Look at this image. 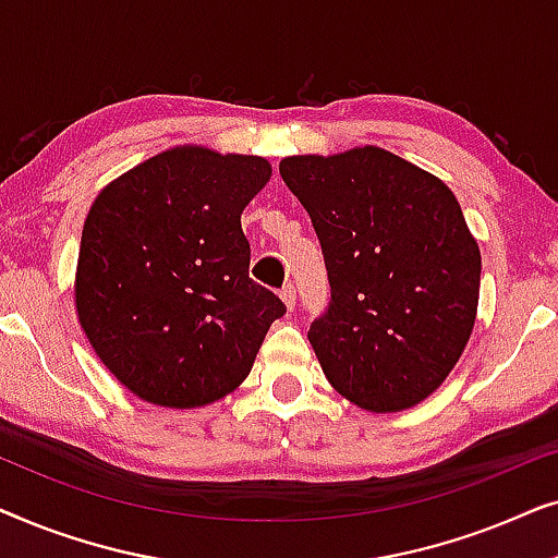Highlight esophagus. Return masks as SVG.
I'll list each match as a JSON object with an SVG mask.
<instances>
[{
  "label": "esophagus",
  "mask_w": 558,
  "mask_h": 558,
  "mask_svg": "<svg viewBox=\"0 0 558 558\" xmlns=\"http://www.w3.org/2000/svg\"><path fill=\"white\" fill-rule=\"evenodd\" d=\"M281 302L287 304L289 312L294 310V304H296V289H294V284H284V289H281Z\"/></svg>",
  "instance_id": "34e87169"
}]
</instances>
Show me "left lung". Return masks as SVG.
<instances>
[{
    "label": "left lung",
    "mask_w": 558,
    "mask_h": 558,
    "mask_svg": "<svg viewBox=\"0 0 558 558\" xmlns=\"http://www.w3.org/2000/svg\"><path fill=\"white\" fill-rule=\"evenodd\" d=\"M323 246L330 307L307 338L335 391L393 414L445 384L477 317L480 248L452 190L373 144L279 162Z\"/></svg>",
    "instance_id": "left-lung-1"
}]
</instances>
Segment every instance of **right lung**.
Instances as JSON below:
<instances>
[{
	"instance_id": "add662e5",
	"label": "right lung",
	"mask_w": 558,
	"mask_h": 558,
	"mask_svg": "<svg viewBox=\"0 0 558 558\" xmlns=\"http://www.w3.org/2000/svg\"><path fill=\"white\" fill-rule=\"evenodd\" d=\"M271 178L254 155L185 144L109 182L83 223L75 312L121 386L167 409L235 391L287 307L248 279L241 213Z\"/></svg>"
}]
</instances>
